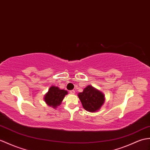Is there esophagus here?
Returning <instances> with one entry per match:
<instances>
[{
  "instance_id": "34e87169",
  "label": "esophagus",
  "mask_w": 150,
  "mask_h": 150,
  "mask_svg": "<svg viewBox=\"0 0 150 150\" xmlns=\"http://www.w3.org/2000/svg\"><path fill=\"white\" fill-rule=\"evenodd\" d=\"M69 93H70L71 94H75V90H71V91H69Z\"/></svg>"
}]
</instances>
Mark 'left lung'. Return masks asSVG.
Returning a JSON list of instances; mask_svg holds the SVG:
<instances>
[{
    "label": "left lung",
    "instance_id": "left-lung-1",
    "mask_svg": "<svg viewBox=\"0 0 150 150\" xmlns=\"http://www.w3.org/2000/svg\"><path fill=\"white\" fill-rule=\"evenodd\" d=\"M78 96L83 109L91 112L98 111L105 102V95L91 86H87Z\"/></svg>",
    "mask_w": 150,
    "mask_h": 150
}]
</instances>
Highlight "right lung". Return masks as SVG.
Returning <instances> with one entry per match:
<instances>
[{"label": "right lung", "instance_id": "right-lung-1", "mask_svg": "<svg viewBox=\"0 0 150 150\" xmlns=\"http://www.w3.org/2000/svg\"><path fill=\"white\" fill-rule=\"evenodd\" d=\"M67 94L68 92L64 89H60L58 87L51 86L48 93L45 95V102L48 106L56 108L61 105L62 101Z\"/></svg>", "mask_w": 150, "mask_h": 150}]
</instances>
